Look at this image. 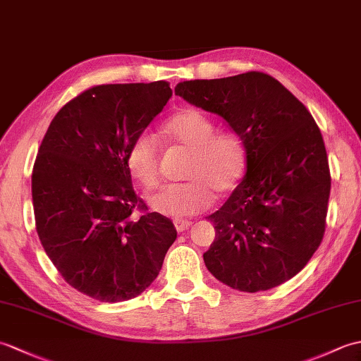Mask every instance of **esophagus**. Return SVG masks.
Masks as SVG:
<instances>
[{"mask_svg":"<svg viewBox=\"0 0 361 361\" xmlns=\"http://www.w3.org/2000/svg\"><path fill=\"white\" fill-rule=\"evenodd\" d=\"M173 224H175V228H176V231H178V233L186 231V229H189L190 226H192V221L181 220V219H175Z\"/></svg>","mask_w":361,"mask_h":361,"instance_id":"esophagus-1","label":"esophagus"}]
</instances>
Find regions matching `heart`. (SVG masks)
Returning a JSON list of instances; mask_svg holds the SVG:
<instances>
[{"label": "heart", "instance_id": "1", "mask_svg": "<svg viewBox=\"0 0 361 361\" xmlns=\"http://www.w3.org/2000/svg\"><path fill=\"white\" fill-rule=\"evenodd\" d=\"M161 132L190 152L183 183L164 186L150 198L155 211L172 217H189L209 208L214 192L226 195L239 186L248 164V149L235 130L217 132V126L200 110L186 109L169 118ZM127 167L141 186L159 183L161 144L150 132H140L127 150Z\"/></svg>", "mask_w": 361, "mask_h": 361}]
</instances>
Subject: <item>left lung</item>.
Returning a JSON list of instances; mask_svg holds the SVG:
<instances>
[{"mask_svg":"<svg viewBox=\"0 0 361 361\" xmlns=\"http://www.w3.org/2000/svg\"><path fill=\"white\" fill-rule=\"evenodd\" d=\"M175 94L224 118L248 149L243 181L208 217L216 239L206 267L248 293L281 286L307 265L326 231L332 180L315 119L260 71L180 82Z\"/></svg>","mask_w":361,"mask_h":361,"instance_id":"left-lung-1","label":"left lung"}]
</instances>
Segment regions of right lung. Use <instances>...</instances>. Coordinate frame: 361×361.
Listing matches in <instances>:
<instances>
[{
	"label": "right lung",
	"mask_w": 361,
	"mask_h": 361,
	"mask_svg": "<svg viewBox=\"0 0 361 361\" xmlns=\"http://www.w3.org/2000/svg\"><path fill=\"white\" fill-rule=\"evenodd\" d=\"M171 96L164 80L91 87L60 109L38 149L37 234L60 276L97 301L141 295L176 239L172 221L135 194L126 161Z\"/></svg>",
	"instance_id": "right-lung-1"
}]
</instances>
